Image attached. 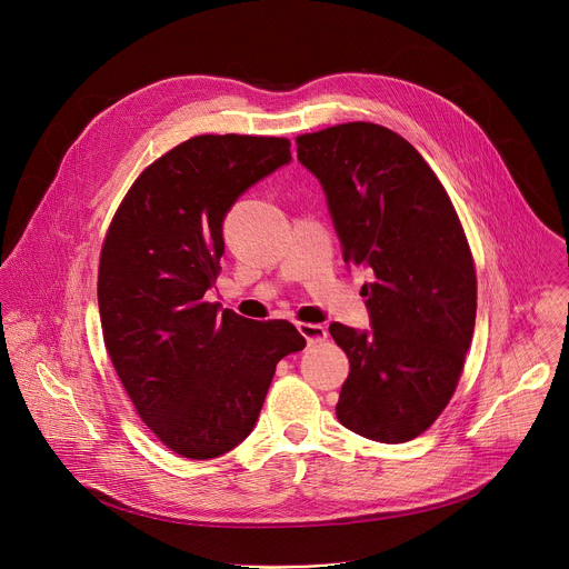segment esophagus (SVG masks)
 <instances>
[{"mask_svg": "<svg viewBox=\"0 0 569 569\" xmlns=\"http://www.w3.org/2000/svg\"><path fill=\"white\" fill-rule=\"evenodd\" d=\"M297 331L306 338L308 345H317V342H323L329 338V331L321 327V323H308V321H299L297 323Z\"/></svg>", "mask_w": 569, "mask_h": 569, "instance_id": "esophagus-1", "label": "esophagus"}]
</instances>
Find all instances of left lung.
Here are the masks:
<instances>
[{"instance_id":"1","label":"left lung","mask_w":569,"mask_h":569,"mask_svg":"<svg viewBox=\"0 0 569 569\" xmlns=\"http://www.w3.org/2000/svg\"><path fill=\"white\" fill-rule=\"evenodd\" d=\"M297 157L321 182L345 263L367 266L371 331H329L349 358L336 415L360 437L402 443L446 410L475 331L477 274L461 220L421 152L351 121L306 132Z\"/></svg>"}]
</instances>
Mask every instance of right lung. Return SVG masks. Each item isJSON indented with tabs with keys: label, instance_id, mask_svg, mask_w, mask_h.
<instances>
[{
	"label": "right lung",
	"instance_id": "add662e5",
	"mask_svg": "<svg viewBox=\"0 0 569 569\" xmlns=\"http://www.w3.org/2000/svg\"><path fill=\"white\" fill-rule=\"evenodd\" d=\"M290 161L286 137L198 134L154 159L121 200L101 248L99 312L112 367L148 430L187 459L246 439L277 362L306 347L286 319L218 312L222 220Z\"/></svg>",
	"mask_w": 569,
	"mask_h": 569
}]
</instances>
